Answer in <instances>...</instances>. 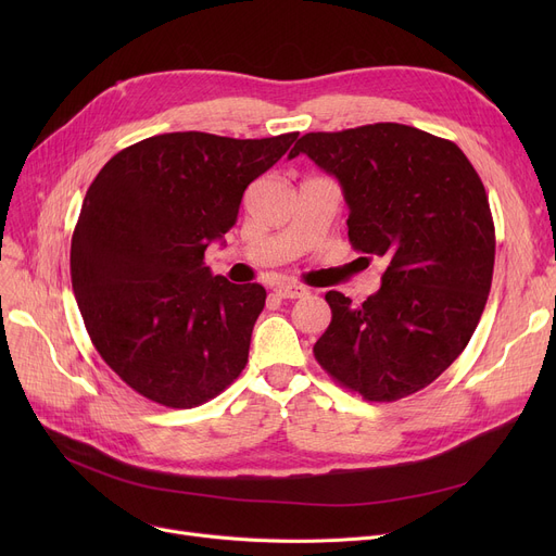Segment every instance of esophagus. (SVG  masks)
I'll list each match as a JSON object with an SVG mask.
<instances>
[{"instance_id":"esophagus-1","label":"esophagus","mask_w":556,"mask_h":556,"mask_svg":"<svg viewBox=\"0 0 556 556\" xmlns=\"http://www.w3.org/2000/svg\"><path fill=\"white\" fill-rule=\"evenodd\" d=\"M275 293L283 300H300V298L308 295V290L304 286H298V283H279L275 288Z\"/></svg>"}]
</instances>
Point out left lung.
Wrapping results in <instances>:
<instances>
[{
    "label": "left lung",
    "instance_id": "8db88e82",
    "mask_svg": "<svg viewBox=\"0 0 556 556\" xmlns=\"http://www.w3.org/2000/svg\"><path fill=\"white\" fill-rule=\"evenodd\" d=\"M300 153L338 178L352 248L388 261L363 304L325 295L315 361L365 401L410 396L464 352L489 298L495 229L480 175L457 143L403 124L308 132L288 157Z\"/></svg>",
    "mask_w": 556,
    "mask_h": 556
}]
</instances>
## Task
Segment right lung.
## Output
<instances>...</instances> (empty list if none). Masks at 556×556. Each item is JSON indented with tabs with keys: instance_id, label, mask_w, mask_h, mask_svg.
I'll return each instance as SVG.
<instances>
[{
	"instance_id": "obj_1",
	"label": "right lung",
	"mask_w": 556,
	"mask_h": 556,
	"mask_svg": "<svg viewBox=\"0 0 556 556\" xmlns=\"http://www.w3.org/2000/svg\"><path fill=\"white\" fill-rule=\"evenodd\" d=\"M298 135H155L116 153L87 189L72 288L97 352L137 394L195 407L245 369L266 288L212 277L202 258Z\"/></svg>"
}]
</instances>
